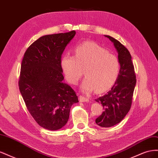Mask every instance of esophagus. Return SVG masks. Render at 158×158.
<instances>
[{"mask_svg":"<svg viewBox=\"0 0 158 158\" xmlns=\"http://www.w3.org/2000/svg\"><path fill=\"white\" fill-rule=\"evenodd\" d=\"M79 100L80 102H89V99L88 98H85L83 95H80L79 96Z\"/></svg>","mask_w":158,"mask_h":158,"instance_id":"1","label":"esophagus"}]
</instances>
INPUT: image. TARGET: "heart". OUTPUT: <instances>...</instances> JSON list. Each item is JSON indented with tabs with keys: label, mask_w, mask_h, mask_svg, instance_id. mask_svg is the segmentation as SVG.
<instances>
[{
	"label": "heart",
	"mask_w": 158,
	"mask_h": 158,
	"mask_svg": "<svg viewBox=\"0 0 158 158\" xmlns=\"http://www.w3.org/2000/svg\"><path fill=\"white\" fill-rule=\"evenodd\" d=\"M61 66L66 78L75 85L83 75L85 77L81 89L85 93L95 89L103 93L116 82L120 72V63L117 56L97 43L87 41L78 45L75 56L65 55L61 60Z\"/></svg>",
	"instance_id": "obj_1"
}]
</instances>
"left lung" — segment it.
Masks as SVG:
<instances>
[{"label": "left lung", "mask_w": 158, "mask_h": 158, "mask_svg": "<svg viewBox=\"0 0 158 158\" xmlns=\"http://www.w3.org/2000/svg\"><path fill=\"white\" fill-rule=\"evenodd\" d=\"M113 43L118 52L120 72L116 82L107 94L95 101L102 104L104 111L95 119L97 125L111 127L120 123L131 109L136 79L130 52L114 38L105 35Z\"/></svg>", "instance_id": "1"}]
</instances>
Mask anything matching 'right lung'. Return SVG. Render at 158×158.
<instances>
[{
    "label": "right lung",
    "instance_id": "right-lung-1",
    "mask_svg": "<svg viewBox=\"0 0 158 158\" xmlns=\"http://www.w3.org/2000/svg\"><path fill=\"white\" fill-rule=\"evenodd\" d=\"M75 31L42 36L28 47L22 62L18 85L31 115L47 130L63 128L78 96L64 82L61 55Z\"/></svg>",
    "mask_w": 158,
    "mask_h": 158
}]
</instances>
